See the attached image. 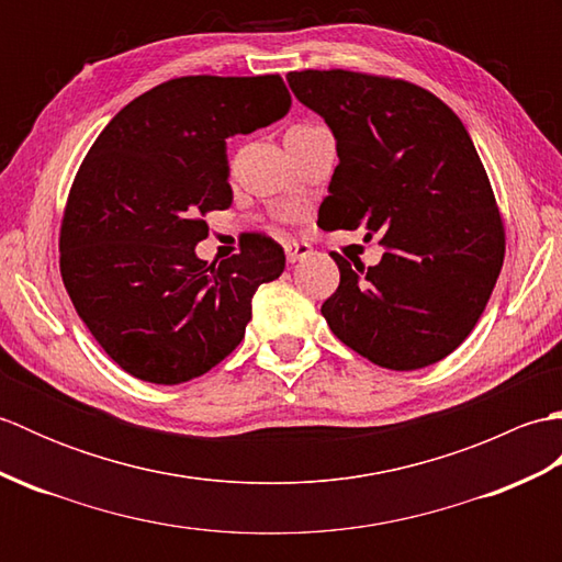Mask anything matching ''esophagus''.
<instances>
[{
  "mask_svg": "<svg viewBox=\"0 0 562 562\" xmlns=\"http://www.w3.org/2000/svg\"><path fill=\"white\" fill-rule=\"evenodd\" d=\"M308 254H312V248H308V244H300V241H288V244H284V256H288V262L302 260Z\"/></svg>",
  "mask_w": 562,
  "mask_h": 562,
  "instance_id": "obj_1",
  "label": "esophagus"
}]
</instances>
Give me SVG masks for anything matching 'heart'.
Returning a JSON list of instances; mask_svg holds the SVG:
<instances>
[{"instance_id": "obj_1", "label": "heart", "mask_w": 562, "mask_h": 562, "mask_svg": "<svg viewBox=\"0 0 562 562\" xmlns=\"http://www.w3.org/2000/svg\"><path fill=\"white\" fill-rule=\"evenodd\" d=\"M304 127H306V125H304Z\"/></svg>"}]
</instances>
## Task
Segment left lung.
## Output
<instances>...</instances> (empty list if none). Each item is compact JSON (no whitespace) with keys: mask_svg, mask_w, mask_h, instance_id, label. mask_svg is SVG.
<instances>
[{"mask_svg":"<svg viewBox=\"0 0 562 562\" xmlns=\"http://www.w3.org/2000/svg\"><path fill=\"white\" fill-rule=\"evenodd\" d=\"M324 117L340 164L321 229L379 234V266L330 254L340 284L321 306L336 338L379 367L411 372L469 338L505 260V226L459 115L411 81L348 69L290 71Z\"/></svg>","mask_w":562,"mask_h":562,"instance_id":"1","label":"left lung"}]
</instances>
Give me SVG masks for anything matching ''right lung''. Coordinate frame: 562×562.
I'll use <instances>...</instances> for the list:
<instances>
[{
  "label": "right lung",
  "mask_w": 562,
  "mask_h": 562,
  "mask_svg": "<svg viewBox=\"0 0 562 562\" xmlns=\"http://www.w3.org/2000/svg\"><path fill=\"white\" fill-rule=\"evenodd\" d=\"M280 75L178 77L130 101L71 183L59 272L111 360L149 384L210 372L244 340L250 300L280 278L284 250L246 234L241 254L200 260L212 210L232 205L226 139L288 115Z\"/></svg>",
  "instance_id": "add662e5"
}]
</instances>
